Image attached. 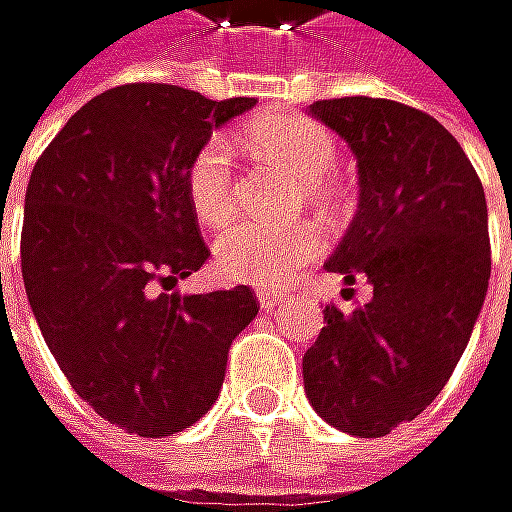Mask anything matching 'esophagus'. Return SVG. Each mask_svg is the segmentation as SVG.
Returning <instances> with one entry per match:
<instances>
[{"label": "esophagus", "instance_id": "34e87169", "mask_svg": "<svg viewBox=\"0 0 512 512\" xmlns=\"http://www.w3.org/2000/svg\"><path fill=\"white\" fill-rule=\"evenodd\" d=\"M258 303H261V309H264V312H276V309L285 303V294H282V291L261 288V291H258Z\"/></svg>", "mask_w": 512, "mask_h": 512}]
</instances>
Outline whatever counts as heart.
Returning a JSON list of instances; mask_svg holds the SVG:
<instances>
[{
	"label": "heart",
	"mask_w": 512,
	"mask_h": 512,
	"mask_svg": "<svg viewBox=\"0 0 512 512\" xmlns=\"http://www.w3.org/2000/svg\"><path fill=\"white\" fill-rule=\"evenodd\" d=\"M245 140L273 164L309 182L315 200H327V176L339 164L333 131L303 113L261 116L245 128ZM185 194L197 221L224 227L233 218V146L224 134H212L191 155L185 170ZM324 248V233L315 221L285 227L239 224L215 242V267L227 282L279 288L291 282Z\"/></svg>",
	"instance_id": "heart-1"
}]
</instances>
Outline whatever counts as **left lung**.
Instances as JSON below:
<instances>
[{
    "instance_id": "8db88e82",
    "label": "left lung",
    "mask_w": 512,
    "mask_h": 512,
    "mask_svg": "<svg viewBox=\"0 0 512 512\" xmlns=\"http://www.w3.org/2000/svg\"><path fill=\"white\" fill-rule=\"evenodd\" d=\"M309 113L360 167V209L327 270L369 279L372 300L324 309L303 384L330 426L384 438L435 402L471 339L492 273L486 194L459 140L417 107L351 95Z\"/></svg>"
}]
</instances>
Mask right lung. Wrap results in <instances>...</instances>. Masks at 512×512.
I'll list each match as a JSON object with an SVG mask.
<instances>
[{
    "mask_svg": "<svg viewBox=\"0 0 512 512\" xmlns=\"http://www.w3.org/2000/svg\"><path fill=\"white\" fill-rule=\"evenodd\" d=\"M251 107L125 83L86 101L32 167L20 233L32 315L74 393L140 438L182 432L215 405L227 351L261 309L245 285L170 294L209 258L188 161Z\"/></svg>",
    "mask_w": 512,
    "mask_h": 512,
    "instance_id": "obj_1",
    "label": "right lung"
}]
</instances>
